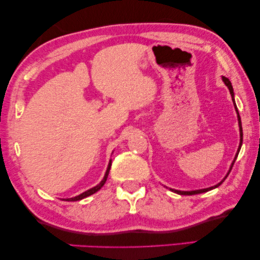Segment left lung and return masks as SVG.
Here are the masks:
<instances>
[{
  "label": "left lung",
  "mask_w": 260,
  "mask_h": 260,
  "mask_svg": "<svg viewBox=\"0 0 260 260\" xmlns=\"http://www.w3.org/2000/svg\"><path fill=\"white\" fill-rule=\"evenodd\" d=\"M222 80H223V82L225 83V86L228 87V88H229V91H230V94H231V98H233V102H234L235 109H236V113H237L238 125H239V135H241V141H239V146H238L237 153H236V155H235V159H234V161H233V164H231V166H230V170H229V172H228V174L225 175V178L223 179V180H222L221 182H218L217 185H215V186H213V187H209V188H203V189H198V190H189V191H185V190H177V189H172V188H171V190H172V191H174V193H177V194H180V195H194V194H201V193H206V191H208V190H211V189L216 188V187H218L219 185H221V183H222L223 181L225 180L226 177H228V175H229V173H230L231 169H233V166H234L235 161H236V159H237V155H238V153H239V150H241V146H242V143H243V129H242V122H241V116H239L238 109H237V107H236V103H235V99H234V88H233V86H231V82L229 81V79L225 78V77H223V78H222Z\"/></svg>",
  "instance_id": "left-lung-1"
}]
</instances>
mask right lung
Masks as SVG:
<instances>
[{"label": "right lung", "instance_id": "1", "mask_svg": "<svg viewBox=\"0 0 260 260\" xmlns=\"http://www.w3.org/2000/svg\"><path fill=\"white\" fill-rule=\"evenodd\" d=\"M110 166H111V160L109 161V165H108V169H107V171H106V174H105V178L102 179V181L99 183L98 186H95V187H93V188H90V189H88V190H86V191H83L82 194H80V195H78V197H75V198H71V199H66V201H79V200H82V199H85V198H87V197H89V195H91V194H94V193H96L98 190H100L101 189V187L105 185L106 183V181H107V178H108V174H109V171H110Z\"/></svg>", "mask_w": 260, "mask_h": 260}]
</instances>
